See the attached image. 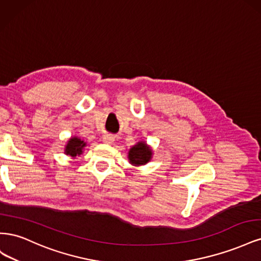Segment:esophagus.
I'll use <instances>...</instances> for the list:
<instances>
[{"mask_svg":"<svg viewBox=\"0 0 261 261\" xmlns=\"http://www.w3.org/2000/svg\"><path fill=\"white\" fill-rule=\"evenodd\" d=\"M114 136L112 135H105L103 136V141L106 144H109V145H112L114 143Z\"/></svg>","mask_w":261,"mask_h":261,"instance_id":"obj_1","label":"esophagus"}]
</instances>
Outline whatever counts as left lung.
<instances>
[{
  "label": "left lung",
  "instance_id": "left-lung-1",
  "mask_svg": "<svg viewBox=\"0 0 261 261\" xmlns=\"http://www.w3.org/2000/svg\"><path fill=\"white\" fill-rule=\"evenodd\" d=\"M151 156L152 150L144 141H139L135 146H133L128 151L129 163L135 165V167L148 163L151 160Z\"/></svg>",
  "mask_w": 261,
  "mask_h": 261
}]
</instances>
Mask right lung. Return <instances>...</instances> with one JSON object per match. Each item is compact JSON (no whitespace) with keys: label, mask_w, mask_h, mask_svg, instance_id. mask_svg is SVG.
I'll list each match as a JSON object with an SVG mask.
<instances>
[{"label":"right lung","mask_w":261,"mask_h":261,"mask_svg":"<svg viewBox=\"0 0 261 261\" xmlns=\"http://www.w3.org/2000/svg\"><path fill=\"white\" fill-rule=\"evenodd\" d=\"M86 146V143L84 140L78 137H72L69 138L67 144L65 146V154L75 158L76 155H80L83 153V149Z\"/></svg>","instance_id":"right-lung-1"}]
</instances>
